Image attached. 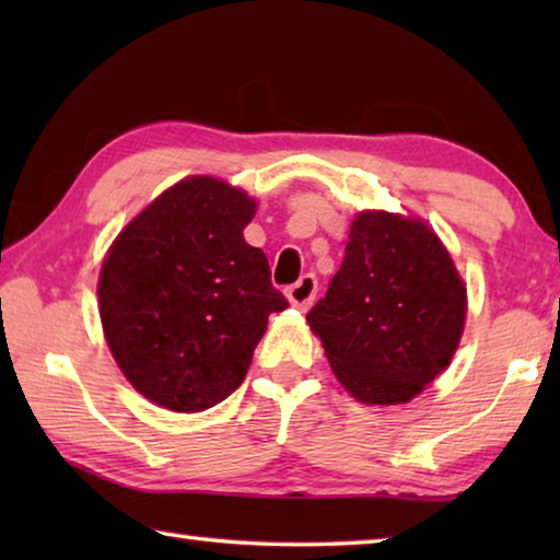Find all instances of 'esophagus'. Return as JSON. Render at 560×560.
Here are the masks:
<instances>
[{"label":"esophagus","mask_w":560,"mask_h":560,"mask_svg":"<svg viewBox=\"0 0 560 560\" xmlns=\"http://www.w3.org/2000/svg\"><path fill=\"white\" fill-rule=\"evenodd\" d=\"M316 291H318V281L314 273H303V277L293 283V287L287 289V299L291 301V306L306 311L311 303H314Z\"/></svg>","instance_id":"obj_1"}]
</instances>
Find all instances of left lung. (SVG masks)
<instances>
[{"mask_svg":"<svg viewBox=\"0 0 560 560\" xmlns=\"http://www.w3.org/2000/svg\"><path fill=\"white\" fill-rule=\"evenodd\" d=\"M464 316L467 289L428 222L360 212L343 264L306 320L355 400L397 405L450 365Z\"/></svg>","mask_w":560,"mask_h":560,"instance_id":"8db88e82","label":"left lung"}]
</instances>
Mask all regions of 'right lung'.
Returning <instances> with one entry per match:
<instances>
[{"label": "right lung", "instance_id": "1", "mask_svg": "<svg viewBox=\"0 0 560 560\" xmlns=\"http://www.w3.org/2000/svg\"><path fill=\"white\" fill-rule=\"evenodd\" d=\"M249 195L187 177L150 202L108 249L98 279L103 334L150 402L202 412L242 385L269 316L289 306L264 252L244 242Z\"/></svg>", "mask_w": 560, "mask_h": 560}]
</instances>
